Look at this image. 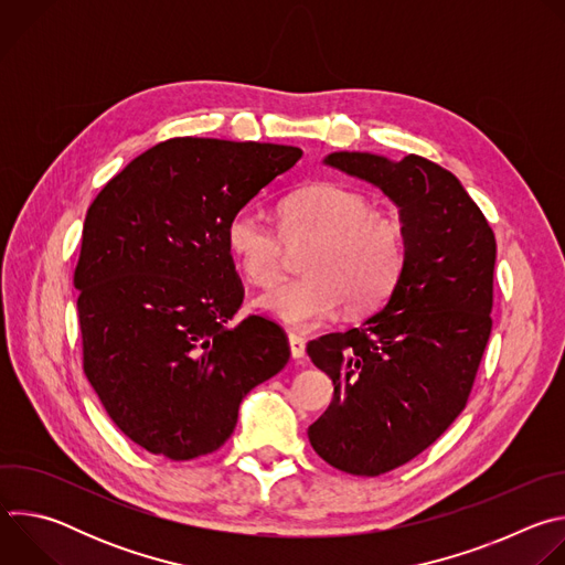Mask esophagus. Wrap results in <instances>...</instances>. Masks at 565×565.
Returning <instances> with one entry per match:
<instances>
[{"mask_svg": "<svg viewBox=\"0 0 565 565\" xmlns=\"http://www.w3.org/2000/svg\"><path fill=\"white\" fill-rule=\"evenodd\" d=\"M288 344H290L292 358H295V360H303V355H306V342H303V338H299V335H288Z\"/></svg>", "mask_w": 565, "mask_h": 565, "instance_id": "obj_1", "label": "esophagus"}]
</instances>
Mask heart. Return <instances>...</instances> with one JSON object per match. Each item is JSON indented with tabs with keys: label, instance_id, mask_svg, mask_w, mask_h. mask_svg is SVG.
<instances>
[{
	"label": "heart",
	"instance_id": "obj_1",
	"mask_svg": "<svg viewBox=\"0 0 565 565\" xmlns=\"http://www.w3.org/2000/svg\"><path fill=\"white\" fill-rule=\"evenodd\" d=\"M281 230L257 210L236 212L225 230L227 250L253 286H273L286 250L310 246L301 259L306 277L264 292L257 308L290 329H310L342 308L362 315L397 286L407 262V230L397 216L373 210L358 190L315 181L290 192L281 205Z\"/></svg>",
	"mask_w": 565,
	"mask_h": 565
}]
</instances>
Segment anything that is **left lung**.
Returning a JSON list of instances; mask_svg holds the SVG:
<instances>
[{
	"label": "left lung",
	"mask_w": 565,
	"mask_h": 565,
	"mask_svg": "<svg viewBox=\"0 0 565 565\" xmlns=\"http://www.w3.org/2000/svg\"><path fill=\"white\" fill-rule=\"evenodd\" d=\"M324 163L377 185L407 230L386 306L306 347L335 384L308 427L312 449L347 473L380 476L434 445L467 405L492 333L497 238L460 181L423 156L335 151Z\"/></svg>",
	"instance_id": "1"
}]
</instances>
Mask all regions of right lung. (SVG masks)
<instances>
[{"instance_id": "add662e5", "label": "right lung", "mask_w": 565, "mask_h": 565, "mask_svg": "<svg viewBox=\"0 0 565 565\" xmlns=\"http://www.w3.org/2000/svg\"><path fill=\"white\" fill-rule=\"evenodd\" d=\"M299 158L288 145L170 138L89 205L73 275L83 369L116 427L149 454L216 451L241 399L286 366L279 324L259 315L232 324L244 284L225 230Z\"/></svg>"}]
</instances>
